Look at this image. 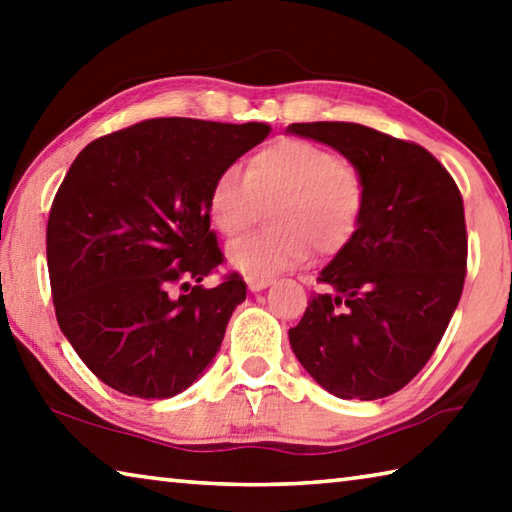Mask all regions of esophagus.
<instances>
[{
  "instance_id": "34e87169",
  "label": "esophagus",
  "mask_w": 512,
  "mask_h": 512,
  "mask_svg": "<svg viewBox=\"0 0 512 512\" xmlns=\"http://www.w3.org/2000/svg\"><path fill=\"white\" fill-rule=\"evenodd\" d=\"M248 289L250 291H262V289H266L268 287V284H271L273 280H271V277H248Z\"/></svg>"
}]
</instances>
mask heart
Segmentation results:
<instances>
[{"mask_svg":"<svg viewBox=\"0 0 512 512\" xmlns=\"http://www.w3.org/2000/svg\"><path fill=\"white\" fill-rule=\"evenodd\" d=\"M363 171L325 146L287 137L216 173L207 189V216L223 237H237L262 203L273 225L228 248V262L248 277H271L305 262L311 250L332 257L357 235L366 212Z\"/></svg>","mask_w":512,"mask_h":512,"instance_id":"1","label":"heart"}]
</instances>
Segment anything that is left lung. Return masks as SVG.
Returning <instances> with one entry per match:
<instances>
[{
	"label": "left lung",
	"mask_w": 512,
	"mask_h": 512,
	"mask_svg": "<svg viewBox=\"0 0 512 512\" xmlns=\"http://www.w3.org/2000/svg\"><path fill=\"white\" fill-rule=\"evenodd\" d=\"M363 171L357 235L318 275L325 293L289 329L293 354L343 400L404 388L436 352L467 271L463 196L424 146L352 121L291 124Z\"/></svg>",
	"instance_id": "8db88e82"
}]
</instances>
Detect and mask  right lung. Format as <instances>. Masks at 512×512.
Masks as SVG:
<instances>
[{
  "mask_svg": "<svg viewBox=\"0 0 512 512\" xmlns=\"http://www.w3.org/2000/svg\"><path fill=\"white\" fill-rule=\"evenodd\" d=\"M268 133L257 121L160 117L76 155L49 210L47 266L58 325L103 384L167 400L212 363L246 282L201 284L223 264L207 189Z\"/></svg>",
  "mask_w": 512,
  "mask_h": 512,
  "instance_id": "right-lung-1",
  "label": "right lung"
}]
</instances>
